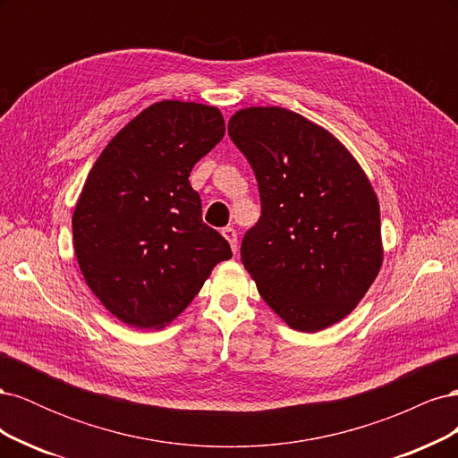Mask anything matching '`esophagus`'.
Here are the masks:
<instances>
[{"mask_svg":"<svg viewBox=\"0 0 458 458\" xmlns=\"http://www.w3.org/2000/svg\"><path fill=\"white\" fill-rule=\"evenodd\" d=\"M221 234L227 239V242L231 244V250L237 254V248H239V241H237V231H234L233 227H224L221 229Z\"/></svg>","mask_w":458,"mask_h":458,"instance_id":"obj_1","label":"esophagus"}]
</instances>
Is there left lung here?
<instances>
[{
  "label": "left lung",
  "mask_w": 458,
  "mask_h": 458,
  "mask_svg": "<svg viewBox=\"0 0 458 458\" xmlns=\"http://www.w3.org/2000/svg\"><path fill=\"white\" fill-rule=\"evenodd\" d=\"M258 179L261 216L241 244L259 296L300 332L350 315L382 267L380 206L335 135L293 110L248 106L229 120Z\"/></svg>",
  "instance_id": "8db88e82"
}]
</instances>
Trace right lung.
<instances>
[{
    "label": "right lung",
    "instance_id": "1",
    "mask_svg": "<svg viewBox=\"0 0 458 458\" xmlns=\"http://www.w3.org/2000/svg\"><path fill=\"white\" fill-rule=\"evenodd\" d=\"M225 135L219 108L160 101L123 126L93 164L72 216L81 275L135 328H162L199 294L229 242L202 221L189 175Z\"/></svg>",
    "mask_w": 458,
    "mask_h": 458
}]
</instances>
